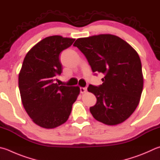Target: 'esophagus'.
Here are the masks:
<instances>
[{"instance_id":"34e87169","label":"esophagus","mask_w":160,"mask_h":160,"mask_svg":"<svg viewBox=\"0 0 160 160\" xmlns=\"http://www.w3.org/2000/svg\"><path fill=\"white\" fill-rule=\"evenodd\" d=\"M80 93H82V94L86 93L87 92V88H80Z\"/></svg>"}]
</instances>
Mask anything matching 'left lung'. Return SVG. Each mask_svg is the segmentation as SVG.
I'll use <instances>...</instances> for the list:
<instances>
[{
  "label": "left lung",
  "mask_w": 160,
  "mask_h": 160,
  "mask_svg": "<svg viewBox=\"0 0 160 160\" xmlns=\"http://www.w3.org/2000/svg\"><path fill=\"white\" fill-rule=\"evenodd\" d=\"M94 72L104 75L102 85H89L97 103L89 108L96 120L108 125L123 122L138 106L143 86L141 59L126 41L114 35L81 38L73 44Z\"/></svg>",
  "instance_id": "8db88e82"
}]
</instances>
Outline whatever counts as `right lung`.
Returning <instances> with one entry per match:
<instances>
[{
	"mask_svg": "<svg viewBox=\"0 0 160 160\" xmlns=\"http://www.w3.org/2000/svg\"><path fill=\"white\" fill-rule=\"evenodd\" d=\"M73 38H45L26 55L19 75L22 101L34 123L52 129L66 122L80 93L78 87L55 83L62 72L59 55L72 45Z\"/></svg>",
	"mask_w": 160,
	"mask_h": 160,
	"instance_id": "right-lung-1",
	"label": "right lung"
}]
</instances>
